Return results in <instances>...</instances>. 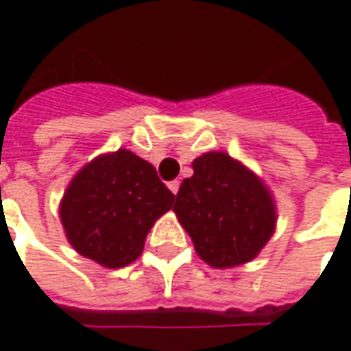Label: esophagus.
Segmentation results:
<instances>
[{
  "label": "esophagus",
  "instance_id": "34e87169",
  "mask_svg": "<svg viewBox=\"0 0 351 351\" xmlns=\"http://www.w3.org/2000/svg\"><path fill=\"white\" fill-rule=\"evenodd\" d=\"M167 186H169V190H171V192H173L176 195V192H178V188H180V180H173V182H169Z\"/></svg>",
  "mask_w": 351,
  "mask_h": 351
}]
</instances>
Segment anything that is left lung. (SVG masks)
<instances>
[{"mask_svg":"<svg viewBox=\"0 0 351 351\" xmlns=\"http://www.w3.org/2000/svg\"><path fill=\"white\" fill-rule=\"evenodd\" d=\"M173 210L203 261L230 268L252 261L274 234L276 207L264 184L222 152L193 159Z\"/></svg>","mask_w":351,"mask_h":351,"instance_id":"1","label":"left lung"}]
</instances>
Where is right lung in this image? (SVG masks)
I'll list each match as a JSON object with an SVG mask.
<instances>
[{
  "label": "right lung",
  "mask_w": 351,
  "mask_h": 351,
  "mask_svg": "<svg viewBox=\"0 0 351 351\" xmlns=\"http://www.w3.org/2000/svg\"><path fill=\"white\" fill-rule=\"evenodd\" d=\"M173 201L152 163L117 150L93 159L73 176L60 220L80 254L106 268H123L141 256L150 228Z\"/></svg>",
  "instance_id": "add662e5"
}]
</instances>
